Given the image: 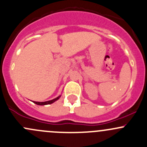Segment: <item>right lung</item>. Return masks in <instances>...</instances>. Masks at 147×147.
I'll use <instances>...</instances> for the list:
<instances>
[{"label":"right lung","mask_w":147,"mask_h":147,"mask_svg":"<svg viewBox=\"0 0 147 147\" xmlns=\"http://www.w3.org/2000/svg\"><path fill=\"white\" fill-rule=\"evenodd\" d=\"M60 97V96H59V97H57V98H55L53 99V100H50V101H46V102H35L33 101V102L35 104H36V105H50V104L53 103L54 102H55L56 100H58L59 98Z\"/></svg>","instance_id":"add662e5"}]
</instances>
